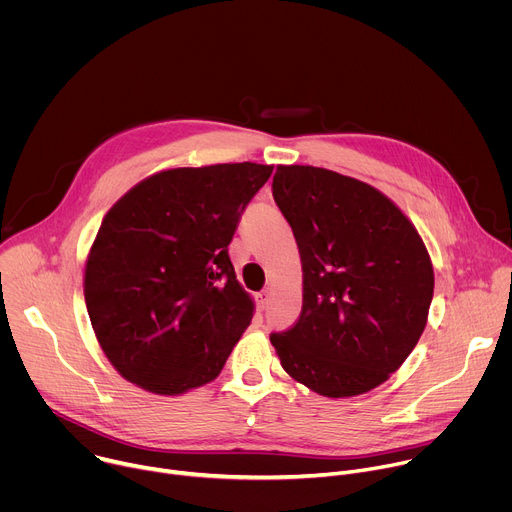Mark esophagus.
Here are the masks:
<instances>
[{
	"mask_svg": "<svg viewBox=\"0 0 512 512\" xmlns=\"http://www.w3.org/2000/svg\"><path fill=\"white\" fill-rule=\"evenodd\" d=\"M269 302H271V289L259 291V294H257V306H259V310H267Z\"/></svg>",
	"mask_w": 512,
	"mask_h": 512,
	"instance_id": "esophagus-1",
	"label": "esophagus"
}]
</instances>
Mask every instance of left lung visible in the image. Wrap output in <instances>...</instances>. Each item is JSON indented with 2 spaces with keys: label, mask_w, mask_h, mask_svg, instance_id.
<instances>
[{
  "label": "left lung",
  "mask_w": 512,
  "mask_h": 512,
  "mask_svg": "<svg viewBox=\"0 0 512 512\" xmlns=\"http://www.w3.org/2000/svg\"><path fill=\"white\" fill-rule=\"evenodd\" d=\"M273 198L304 271L298 322L269 336L283 371L324 397L362 395L415 348L433 298L429 253L377 188L314 166H277Z\"/></svg>",
  "instance_id": "8db88e82"
}]
</instances>
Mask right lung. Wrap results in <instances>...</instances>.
I'll return each instance as SVG.
<instances>
[{
  "instance_id": "right-lung-1",
  "label": "right lung",
  "mask_w": 512,
  "mask_h": 512,
  "mask_svg": "<svg viewBox=\"0 0 512 512\" xmlns=\"http://www.w3.org/2000/svg\"><path fill=\"white\" fill-rule=\"evenodd\" d=\"M271 172L253 162L172 168L109 208L87 257L85 302L123 379L182 395L221 375L255 310L229 243Z\"/></svg>"
}]
</instances>
